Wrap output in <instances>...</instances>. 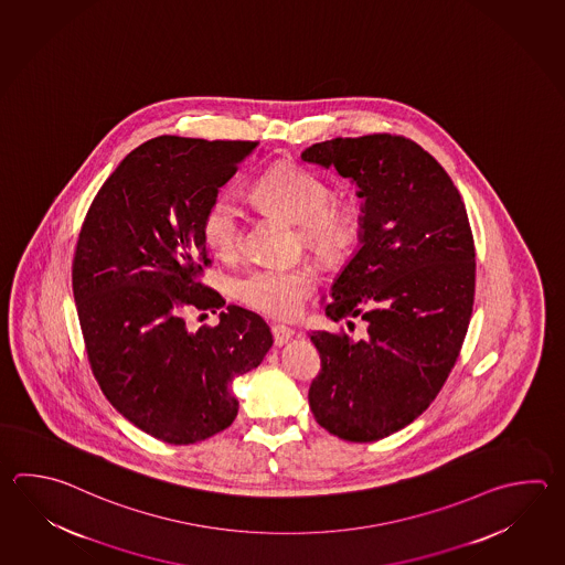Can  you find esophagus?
I'll return each mask as SVG.
<instances>
[{"instance_id":"obj_1","label":"esophagus","mask_w":565,"mask_h":565,"mask_svg":"<svg viewBox=\"0 0 565 565\" xmlns=\"http://www.w3.org/2000/svg\"><path fill=\"white\" fill-rule=\"evenodd\" d=\"M271 334H274V344L284 345L288 342L294 332H291L289 328H286V326H279V323H276V326H271Z\"/></svg>"}]
</instances>
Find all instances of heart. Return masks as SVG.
<instances>
[{
	"label": "heart",
	"instance_id": "b5f03b06",
	"mask_svg": "<svg viewBox=\"0 0 565 565\" xmlns=\"http://www.w3.org/2000/svg\"><path fill=\"white\" fill-rule=\"evenodd\" d=\"M254 196L265 207L300 223L301 235L313 254L335 257L358 239L356 201L332 196L330 184L300 164H276L269 169L255 181ZM201 233L209 249L223 259H233L242 252V213L230 195L221 193L209 203ZM316 281L310 267L269 265L249 271L237 281V298L264 316L289 320L298 316Z\"/></svg>",
	"mask_w": 565,
	"mask_h": 565
}]
</instances>
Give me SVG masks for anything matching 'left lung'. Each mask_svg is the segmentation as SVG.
<instances>
[{
	"label": "left lung",
	"instance_id": "obj_1",
	"mask_svg": "<svg viewBox=\"0 0 565 565\" xmlns=\"http://www.w3.org/2000/svg\"><path fill=\"white\" fill-rule=\"evenodd\" d=\"M301 159L354 179L364 199L362 247L323 310L362 318L366 335H310L322 360L311 413L335 437L381 440L425 413L461 354L477 265L467 209L437 159L401 135L323 140Z\"/></svg>",
	"mask_w": 565,
	"mask_h": 565
}]
</instances>
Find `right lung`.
I'll return each mask as SVG.
<instances>
[{
	"mask_svg": "<svg viewBox=\"0 0 565 565\" xmlns=\"http://www.w3.org/2000/svg\"><path fill=\"white\" fill-rule=\"evenodd\" d=\"M259 140L157 137L116 167L94 196L72 259L84 350L108 403L150 437L191 445L235 420L231 382L274 344L254 311L225 308L203 284L201 221ZM189 307L221 311L189 333Z\"/></svg>",
	"mask_w": 565,
	"mask_h": 565,
	"instance_id": "obj_1",
	"label": "right lung"
}]
</instances>
